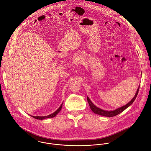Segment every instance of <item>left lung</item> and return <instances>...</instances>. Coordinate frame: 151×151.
I'll return each instance as SVG.
<instances>
[{
  "label": "left lung",
  "mask_w": 151,
  "mask_h": 151,
  "mask_svg": "<svg viewBox=\"0 0 151 151\" xmlns=\"http://www.w3.org/2000/svg\"><path fill=\"white\" fill-rule=\"evenodd\" d=\"M139 86H138V89H137V91L135 94V96H134V98L131 100V101H129V102L125 105L124 106H123L121 108H118L114 110H111V111H106V110H102L100 108H98V107H96V106H95L93 103L91 101V100L89 99V98L87 96V101H88V102L89 104V107L91 108V110L97 114H99V115H101V116H105V117H113V116H115L119 114H120V113H122V111H123L125 109H126L128 107H129V106L134 102V101H135L137 95H138V91H139Z\"/></svg>",
  "instance_id": "left-lung-1"
}]
</instances>
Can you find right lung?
Masks as SVG:
<instances>
[{
	"label": "right lung",
	"instance_id": "right-lung-1",
	"mask_svg": "<svg viewBox=\"0 0 151 151\" xmlns=\"http://www.w3.org/2000/svg\"><path fill=\"white\" fill-rule=\"evenodd\" d=\"M62 105H63V104L60 105V106L59 108V109H58L57 110H56L54 113H53L52 114H49V115H48V116H32V117L36 119H38V120H43V119H46V118L54 117H55L56 115L61 110L62 108Z\"/></svg>",
	"mask_w": 151,
	"mask_h": 151
}]
</instances>
